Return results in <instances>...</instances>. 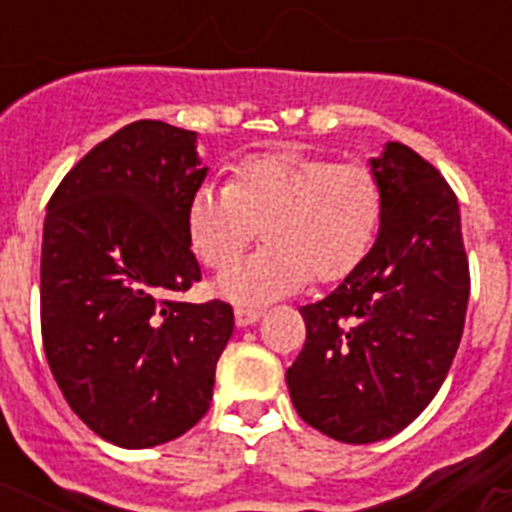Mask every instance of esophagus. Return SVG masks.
Masks as SVG:
<instances>
[{
  "instance_id": "esophagus-1",
  "label": "esophagus",
  "mask_w": 512,
  "mask_h": 512,
  "mask_svg": "<svg viewBox=\"0 0 512 512\" xmlns=\"http://www.w3.org/2000/svg\"><path fill=\"white\" fill-rule=\"evenodd\" d=\"M233 316H236V324H239V327H249V324L260 321L263 311H260V308H244V305H241V308H236Z\"/></svg>"
}]
</instances>
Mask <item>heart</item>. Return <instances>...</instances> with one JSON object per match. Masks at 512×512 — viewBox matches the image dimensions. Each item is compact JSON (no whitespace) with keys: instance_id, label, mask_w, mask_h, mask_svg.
<instances>
[{"instance_id":"obj_1","label":"heart","mask_w":512,"mask_h":512,"mask_svg":"<svg viewBox=\"0 0 512 512\" xmlns=\"http://www.w3.org/2000/svg\"><path fill=\"white\" fill-rule=\"evenodd\" d=\"M385 193L366 164H337L297 151L233 164L225 185H199L185 204V233L199 260L223 271L264 225L269 244L217 279V295L265 305L305 281L358 271L380 236Z\"/></svg>"}]
</instances>
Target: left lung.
Returning a JSON list of instances; mask_svg holds the SVG:
<instances>
[{
	"label": "left lung",
	"mask_w": 512,
	"mask_h": 512,
	"mask_svg": "<svg viewBox=\"0 0 512 512\" xmlns=\"http://www.w3.org/2000/svg\"><path fill=\"white\" fill-rule=\"evenodd\" d=\"M385 193L377 244L319 303L303 305L305 345L287 369L297 414L342 444L404 430L446 380L470 295L460 204L404 143L369 159Z\"/></svg>",
	"instance_id": "1"
}]
</instances>
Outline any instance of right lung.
Instances as JSON below:
<instances>
[{
    "label": "right lung",
    "instance_id": "add662e5",
    "mask_svg": "<svg viewBox=\"0 0 512 512\" xmlns=\"http://www.w3.org/2000/svg\"><path fill=\"white\" fill-rule=\"evenodd\" d=\"M204 177L196 132L140 119L92 148L47 204V364L79 420L124 449L167 444L207 414L233 335L228 303L180 300L201 279L185 204Z\"/></svg>",
    "mask_w": 512,
    "mask_h": 512
}]
</instances>
